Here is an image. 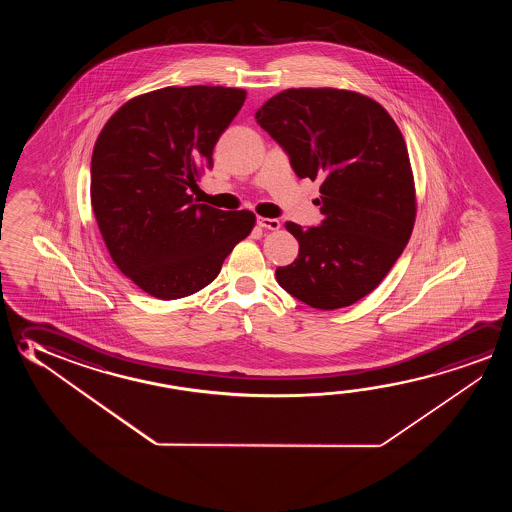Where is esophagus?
Wrapping results in <instances>:
<instances>
[{"label":"esophagus","instance_id":"esophagus-1","mask_svg":"<svg viewBox=\"0 0 512 512\" xmlns=\"http://www.w3.org/2000/svg\"><path fill=\"white\" fill-rule=\"evenodd\" d=\"M257 225L262 228H268V230H278L280 228V221L275 218H259L257 219Z\"/></svg>","mask_w":512,"mask_h":512}]
</instances>
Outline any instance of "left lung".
Wrapping results in <instances>:
<instances>
[{
	"label": "left lung",
	"instance_id": "8db88e82",
	"mask_svg": "<svg viewBox=\"0 0 512 512\" xmlns=\"http://www.w3.org/2000/svg\"><path fill=\"white\" fill-rule=\"evenodd\" d=\"M255 119L300 178L321 180L319 227L285 223L298 239L278 284L314 309L334 310L371 293L402 255L416 219L411 160L387 110L344 89H285Z\"/></svg>",
	"mask_w": 512,
	"mask_h": 512
}]
</instances>
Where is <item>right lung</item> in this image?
I'll return each instance as SVG.
<instances>
[{
	"label": "right lung",
	"instance_id": "1",
	"mask_svg": "<svg viewBox=\"0 0 512 512\" xmlns=\"http://www.w3.org/2000/svg\"><path fill=\"white\" fill-rule=\"evenodd\" d=\"M244 100L234 87H164L126 101L98 135L94 216L114 264L144 293H198L252 232L250 210L214 209L187 193L212 168L219 135Z\"/></svg>",
	"mask_w": 512,
	"mask_h": 512
}]
</instances>
